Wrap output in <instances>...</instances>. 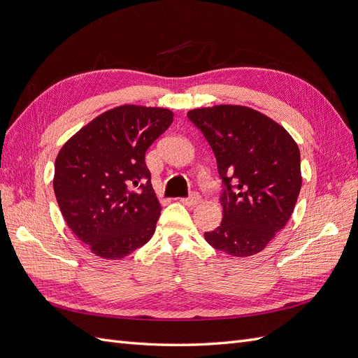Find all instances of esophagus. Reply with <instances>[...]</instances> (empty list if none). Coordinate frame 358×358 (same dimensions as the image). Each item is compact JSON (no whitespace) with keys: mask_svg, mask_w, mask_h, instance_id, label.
Here are the masks:
<instances>
[{"mask_svg":"<svg viewBox=\"0 0 358 358\" xmlns=\"http://www.w3.org/2000/svg\"><path fill=\"white\" fill-rule=\"evenodd\" d=\"M200 201H201V196L197 192H194L188 199H180V203H183L185 206H197L200 204Z\"/></svg>","mask_w":358,"mask_h":358,"instance_id":"esophagus-1","label":"esophagus"}]
</instances>
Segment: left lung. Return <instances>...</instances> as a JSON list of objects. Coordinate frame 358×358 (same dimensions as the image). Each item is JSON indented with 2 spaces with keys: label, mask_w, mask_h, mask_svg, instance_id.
I'll use <instances>...</instances> for the list:
<instances>
[{
  "label": "left lung",
  "mask_w": 358,
  "mask_h": 358,
  "mask_svg": "<svg viewBox=\"0 0 358 358\" xmlns=\"http://www.w3.org/2000/svg\"><path fill=\"white\" fill-rule=\"evenodd\" d=\"M188 117L210 145L224 183L222 221L204 233L206 242L233 257L258 254L296 208L297 143L282 125L246 106L200 107Z\"/></svg>",
  "instance_id": "8db88e82"
}]
</instances>
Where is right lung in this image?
I'll return each instance as SVG.
<instances>
[{
    "label": "right lung",
    "mask_w": 358,
    "mask_h": 358,
    "mask_svg": "<svg viewBox=\"0 0 358 358\" xmlns=\"http://www.w3.org/2000/svg\"><path fill=\"white\" fill-rule=\"evenodd\" d=\"M171 122L162 107L119 106L61 148L53 191L70 230L96 257L121 259L152 237L161 204L145 154Z\"/></svg>",
    "instance_id": "obj_1"
}]
</instances>
